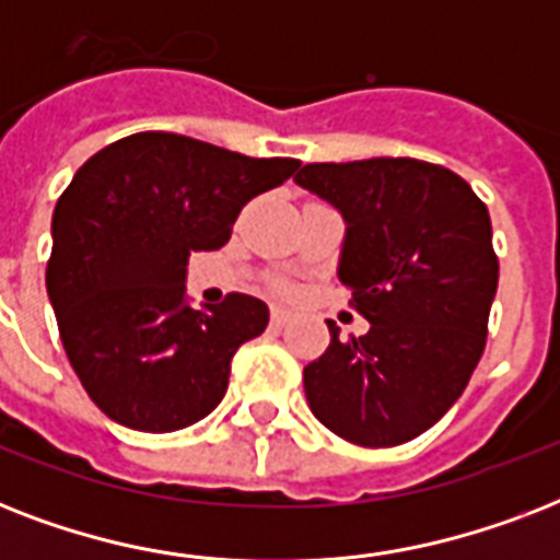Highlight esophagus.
Returning <instances> with one entry per match:
<instances>
[{
    "instance_id": "34e87169",
    "label": "esophagus",
    "mask_w": 560,
    "mask_h": 560,
    "mask_svg": "<svg viewBox=\"0 0 560 560\" xmlns=\"http://www.w3.org/2000/svg\"><path fill=\"white\" fill-rule=\"evenodd\" d=\"M272 325H276V328H281V325H288V319H290V314L288 311H284V307H272Z\"/></svg>"
}]
</instances>
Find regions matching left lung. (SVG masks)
<instances>
[{
	"mask_svg": "<svg viewBox=\"0 0 560 560\" xmlns=\"http://www.w3.org/2000/svg\"><path fill=\"white\" fill-rule=\"evenodd\" d=\"M346 218L340 281L369 334L305 366V395L331 433L395 447L439 421L477 369L500 264L486 202L421 160L311 162L293 177Z\"/></svg>",
	"mask_w": 560,
	"mask_h": 560,
	"instance_id": "8db88e82",
	"label": "left lung"
}]
</instances>
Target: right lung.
<instances>
[{"label":"right lung","instance_id":"add662e5","mask_svg":"<svg viewBox=\"0 0 560 560\" xmlns=\"http://www.w3.org/2000/svg\"><path fill=\"white\" fill-rule=\"evenodd\" d=\"M296 168L162 130L125 136L78 168L51 218L46 288L66 358L104 416L174 433L223 400L235 351L270 311L246 293L188 307V258L220 249L246 202Z\"/></svg>","mask_w":560,"mask_h":560}]
</instances>
